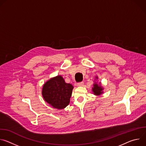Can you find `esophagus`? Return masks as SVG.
Segmentation results:
<instances>
[{"label":"esophagus","instance_id":"obj_1","mask_svg":"<svg viewBox=\"0 0 146 146\" xmlns=\"http://www.w3.org/2000/svg\"><path fill=\"white\" fill-rule=\"evenodd\" d=\"M83 85H84V82H80L77 83V86H78V87L83 86Z\"/></svg>","mask_w":146,"mask_h":146}]
</instances>
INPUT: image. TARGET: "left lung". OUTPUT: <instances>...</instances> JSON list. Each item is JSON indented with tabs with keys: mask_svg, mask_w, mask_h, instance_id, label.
Wrapping results in <instances>:
<instances>
[{
	"mask_svg": "<svg viewBox=\"0 0 146 146\" xmlns=\"http://www.w3.org/2000/svg\"><path fill=\"white\" fill-rule=\"evenodd\" d=\"M95 78L98 79L97 76ZM93 86H94V87H92V91H93L94 95H95L96 96H99L103 94V88L102 87V86L100 85H98L96 82H95Z\"/></svg>",
	"mask_w": 146,
	"mask_h": 146,
	"instance_id": "obj_1",
	"label": "left lung"
}]
</instances>
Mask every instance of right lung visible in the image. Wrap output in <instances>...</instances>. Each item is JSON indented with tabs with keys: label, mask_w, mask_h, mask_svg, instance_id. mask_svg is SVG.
<instances>
[{
	"label": "right lung",
	"mask_w": 146,
	"mask_h": 146,
	"mask_svg": "<svg viewBox=\"0 0 146 146\" xmlns=\"http://www.w3.org/2000/svg\"><path fill=\"white\" fill-rule=\"evenodd\" d=\"M73 86L66 83L61 76L48 80L44 84L42 95L45 101L58 109L65 108L70 102Z\"/></svg>",
	"instance_id": "obj_1"
}]
</instances>
